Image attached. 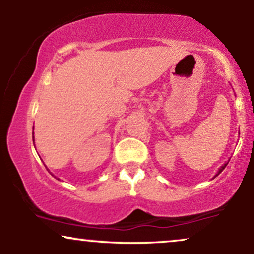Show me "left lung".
I'll return each instance as SVG.
<instances>
[{"label":"left lung","instance_id":"8db88e82","mask_svg":"<svg viewBox=\"0 0 254 254\" xmlns=\"http://www.w3.org/2000/svg\"><path fill=\"white\" fill-rule=\"evenodd\" d=\"M227 165H228V162H226V164L221 166V167H220V170H218V172H217V174H216V176H218V174H220L221 172H222V171L224 170V168H226V166H227ZM216 176H215V177H216Z\"/></svg>","mask_w":254,"mask_h":254}]
</instances>
